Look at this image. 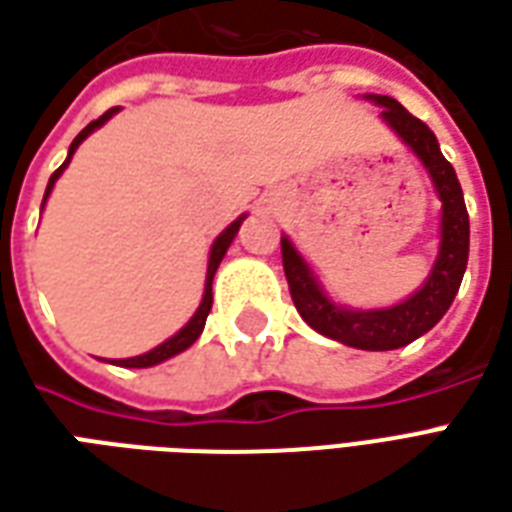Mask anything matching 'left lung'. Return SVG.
<instances>
[{
	"instance_id": "left-lung-1",
	"label": "left lung",
	"mask_w": 512,
	"mask_h": 512,
	"mask_svg": "<svg viewBox=\"0 0 512 512\" xmlns=\"http://www.w3.org/2000/svg\"><path fill=\"white\" fill-rule=\"evenodd\" d=\"M367 98L384 109L381 112L384 123L417 153L439 194L441 246L430 277L414 296H408L395 307L348 310L343 304H334L323 293L318 279L312 277L310 266L304 263V257L293 249L288 238H282V266H285L293 304L315 332L351 348H362V351H392L430 332L441 321V315L450 310L452 299L461 288L466 260H469V213H466L458 175L450 161L441 156L436 134L411 115L406 106L397 104L395 98L389 95H367Z\"/></svg>"
}]
</instances>
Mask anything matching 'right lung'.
<instances>
[{
    "instance_id": "1",
    "label": "right lung",
    "mask_w": 512,
    "mask_h": 512,
    "mask_svg": "<svg viewBox=\"0 0 512 512\" xmlns=\"http://www.w3.org/2000/svg\"><path fill=\"white\" fill-rule=\"evenodd\" d=\"M115 112H117V106H115V109H109V112H104V115L98 117V120H93L90 126L79 131V136H76V139L71 142L68 158L62 161V167L57 169V172H54V175L49 178V186H46V194H43V205H46V197H49L51 189H54L57 178H60L62 172H65V167L71 164V158H73V153H76V147L82 145L84 139L93 134L95 128L104 126L106 120L115 115ZM241 222H244V216H238V219H235V222L230 224V227H227V230H224V233L219 235L216 241H213L211 257H208V277H205V293H202L200 307H197V312L191 315V321L186 323V326H183V329H180L175 337H169L167 343L156 345L153 351H147V354H142V356H131V359H117L115 365H120V367H153V365H158V362H164V359H172V356L180 354V351H186V348H189V345L194 343L197 337H200L202 329H205V318H208V312H211V304H213V288H211L213 274H216V268H219V263H222V257H224V252H227V246L233 244V238H235V233H238Z\"/></svg>"
}]
</instances>
